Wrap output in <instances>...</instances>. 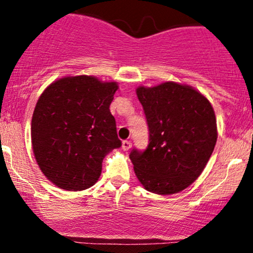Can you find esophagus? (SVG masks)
Listing matches in <instances>:
<instances>
[{
  "instance_id": "34e87169",
  "label": "esophagus",
  "mask_w": 253,
  "mask_h": 253,
  "mask_svg": "<svg viewBox=\"0 0 253 253\" xmlns=\"http://www.w3.org/2000/svg\"><path fill=\"white\" fill-rule=\"evenodd\" d=\"M130 147H132V141H130V140H124L123 141V150L124 151H128Z\"/></svg>"
}]
</instances>
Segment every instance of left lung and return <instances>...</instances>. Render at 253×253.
<instances>
[{"instance_id":"obj_1","label":"left lung","mask_w":253,"mask_h":253,"mask_svg":"<svg viewBox=\"0 0 253 253\" xmlns=\"http://www.w3.org/2000/svg\"><path fill=\"white\" fill-rule=\"evenodd\" d=\"M135 92L150 132L147 149L129 155L136 178L151 193H179L201 175L213 153L217 139L213 107L188 84L140 85Z\"/></svg>"}]
</instances>
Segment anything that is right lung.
<instances>
[{
	"label": "right lung",
	"mask_w": 253,
	"mask_h": 253,
	"mask_svg": "<svg viewBox=\"0 0 253 253\" xmlns=\"http://www.w3.org/2000/svg\"><path fill=\"white\" fill-rule=\"evenodd\" d=\"M117 82L94 76H65L40 95L31 125L33 153L42 172L60 189L94 185L102 161L121 146L109 106Z\"/></svg>",
	"instance_id": "1"
}]
</instances>
